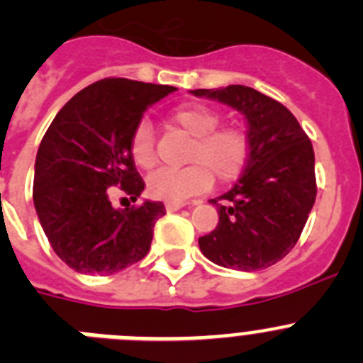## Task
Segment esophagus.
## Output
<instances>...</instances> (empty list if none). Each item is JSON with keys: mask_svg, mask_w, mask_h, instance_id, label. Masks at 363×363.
<instances>
[{"mask_svg": "<svg viewBox=\"0 0 363 363\" xmlns=\"http://www.w3.org/2000/svg\"><path fill=\"white\" fill-rule=\"evenodd\" d=\"M166 211L168 213H174V211H179L181 208H184V204H175V202H166L164 204Z\"/></svg>", "mask_w": 363, "mask_h": 363, "instance_id": "1", "label": "esophagus"}]
</instances>
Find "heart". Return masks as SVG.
<instances>
[{
  "instance_id": "obj_1",
  "label": "heart",
  "mask_w": 363,
  "mask_h": 363,
  "mask_svg": "<svg viewBox=\"0 0 363 363\" xmlns=\"http://www.w3.org/2000/svg\"><path fill=\"white\" fill-rule=\"evenodd\" d=\"M170 125L191 140L182 170H159L148 177L152 197L182 204L189 197L211 188L213 175L220 182H233L243 174L250 154L249 134L238 125H220V113L206 104H184L170 114ZM130 155L143 170L157 162L155 138L150 121L135 125L130 135Z\"/></svg>"
}]
</instances>
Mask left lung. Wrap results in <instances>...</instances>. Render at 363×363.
Returning <instances> with one entry per match:
<instances>
[{
  "label": "left lung",
  "instance_id": "left-lung-1",
  "mask_svg": "<svg viewBox=\"0 0 363 363\" xmlns=\"http://www.w3.org/2000/svg\"><path fill=\"white\" fill-rule=\"evenodd\" d=\"M240 111L250 140L242 177L222 197L215 231L199 238L202 254L225 269L254 272L283 259L299 240L315 204L310 138L283 104L245 86L195 89Z\"/></svg>",
  "mask_w": 363,
  "mask_h": 363
}]
</instances>
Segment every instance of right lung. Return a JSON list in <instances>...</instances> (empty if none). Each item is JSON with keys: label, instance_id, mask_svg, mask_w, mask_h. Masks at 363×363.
I'll return each instance as SVG.
<instances>
[{"label": "right lung", "instance_id": "right-lung-1", "mask_svg": "<svg viewBox=\"0 0 363 363\" xmlns=\"http://www.w3.org/2000/svg\"><path fill=\"white\" fill-rule=\"evenodd\" d=\"M172 86L104 79L74 94L44 134L35 159L33 206L55 254L80 274L109 276L150 250L162 202L116 209L111 188L132 202L145 189L130 135Z\"/></svg>", "mask_w": 363, "mask_h": 363}]
</instances>
